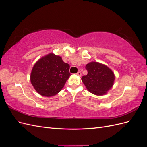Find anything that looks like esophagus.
<instances>
[{"mask_svg":"<svg viewBox=\"0 0 147 147\" xmlns=\"http://www.w3.org/2000/svg\"><path fill=\"white\" fill-rule=\"evenodd\" d=\"M77 75H78V77H81L82 74H81V72H77Z\"/></svg>","mask_w":147,"mask_h":147,"instance_id":"esophagus-1","label":"esophagus"}]
</instances>
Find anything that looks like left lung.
<instances>
[{
  "label": "left lung",
  "mask_w": 147,
  "mask_h": 147,
  "mask_svg": "<svg viewBox=\"0 0 147 147\" xmlns=\"http://www.w3.org/2000/svg\"><path fill=\"white\" fill-rule=\"evenodd\" d=\"M88 74L82 78L86 88L96 96L105 95L114 84V72L107 65L92 61L86 65Z\"/></svg>",
  "instance_id": "obj_1"
}]
</instances>
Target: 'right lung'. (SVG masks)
I'll list each match as a JSON object with an SVG mask.
<instances>
[{
	"mask_svg": "<svg viewBox=\"0 0 147 147\" xmlns=\"http://www.w3.org/2000/svg\"><path fill=\"white\" fill-rule=\"evenodd\" d=\"M69 69L70 65L60 56L50 53L35 63L30 75L31 84L40 95L54 96L62 90L69 78Z\"/></svg>",
	"mask_w": 147,
	"mask_h": 147,
	"instance_id": "1",
	"label": "right lung"
}]
</instances>
